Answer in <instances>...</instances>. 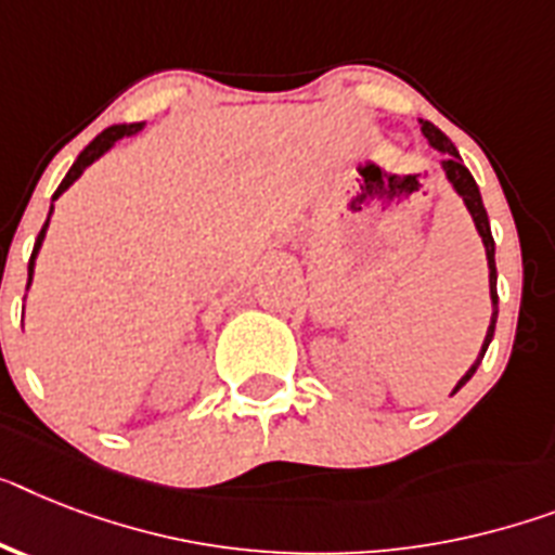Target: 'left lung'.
<instances>
[{
  "label": "left lung",
  "mask_w": 555,
  "mask_h": 555,
  "mask_svg": "<svg viewBox=\"0 0 555 555\" xmlns=\"http://www.w3.org/2000/svg\"><path fill=\"white\" fill-rule=\"evenodd\" d=\"M420 124H423V135L428 139V144H431L434 150H439V153H446V158H442V169H446V176H448V181L453 184V190L460 192V198L465 201V206H468L470 218H474L476 229H479V235H482L485 255H488V269H491V304H493L491 326H488V334H485L482 354L476 357V363L470 365L468 374H465V377L456 383V388H453V393H456L476 374V369H479V363H482L485 351H488V346H491V340H493V328H496L499 295H496V260H493V251H496V246H493L491 223H488V212H485V204H482V195H479V186H476V181H474V176L468 172V167L462 164L460 153H456V146H453L446 132L439 130V127H434L431 121H420Z\"/></svg>",
  "instance_id": "obj_1"
}]
</instances>
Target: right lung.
<instances>
[{"label":"right lung","instance_id":"add662e5","mask_svg":"<svg viewBox=\"0 0 555 555\" xmlns=\"http://www.w3.org/2000/svg\"><path fill=\"white\" fill-rule=\"evenodd\" d=\"M141 127H144V124H116V127H107V130H104V132H99V135H95V139L90 141V144H87L85 150H81V155H79V158H76V164H73V167H70V172L64 176V181H62V184H59V190L53 192V201H56L59 195H62V192L67 190V186H70L73 181H76V178H79L81 172H85V169L90 167V164L95 162V158H102V155L107 153L109 146L116 144L118 139H124V135H132V132H139ZM50 212H53V206H50ZM48 221H50V218H48ZM48 221H44V227H41L39 237H36L34 255H30V263H27V286H30V281H34V260H36V255H39V249H41L44 232H48Z\"/></svg>","mask_w":555,"mask_h":555}]
</instances>
